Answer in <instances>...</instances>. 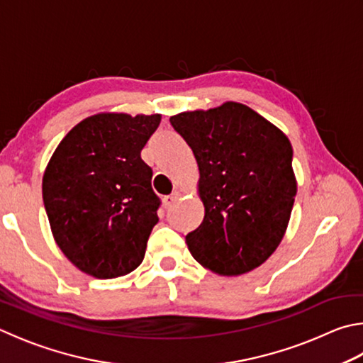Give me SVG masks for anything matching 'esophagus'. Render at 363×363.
Masks as SVG:
<instances>
[{
  "mask_svg": "<svg viewBox=\"0 0 363 363\" xmlns=\"http://www.w3.org/2000/svg\"><path fill=\"white\" fill-rule=\"evenodd\" d=\"M179 196H181V194L179 192H174V194H171V195H168V196H164L163 199V203H164V206L167 208H171L173 206V204L179 200Z\"/></svg>",
  "mask_w": 363,
  "mask_h": 363,
  "instance_id": "esophagus-1",
  "label": "esophagus"
}]
</instances>
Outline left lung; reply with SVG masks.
Masks as SVG:
<instances>
[{"instance_id": "8db88e82", "label": "left lung", "mask_w": 363, "mask_h": 363, "mask_svg": "<svg viewBox=\"0 0 363 363\" xmlns=\"http://www.w3.org/2000/svg\"><path fill=\"white\" fill-rule=\"evenodd\" d=\"M192 149L204 204L200 227L186 236L194 259L222 276L260 267L284 238L296 195L292 144L246 104L169 117Z\"/></svg>"}]
</instances>
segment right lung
Listing matches in <instances>:
<instances>
[{"label": "right lung", "instance_id": "add662e5", "mask_svg": "<svg viewBox=\"0 0 363 363\" xmlns=\"http://www.w3.org/2000/svg\"><path fill=\"white\" fill-rule=\"evenodd\" d=\"M160 121V114L90 116L63 138L44 171L43 200L55 242L94 278L128 274L146 254L160 200L141 150Z\"/></svg>", "mask_w": 363, "mask_h": 363}]
</instances>
